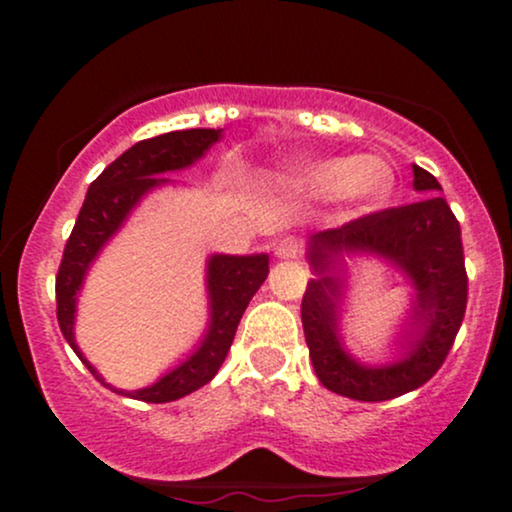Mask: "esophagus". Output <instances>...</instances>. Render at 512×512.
<instances>
[{
	"label": "esophagus",
	"mask_w": 512,
	"mask_h": 512,
	"mask_svg": "<svg viewBox=\"0 0 512 512\" xmlns=\"http://www.w3.org/2000/svg\"><path fill=\"white\" fill-rule=\"evenodd\" d=\"M301 250L303 245L298 238H281L276 240L274 245V255L279 257V260H296V257L301 255Z\"/></svg>",
	"instance_id": "34e87169"
}]
</instances>
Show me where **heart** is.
Listing matches in <instances>:
<instances>
[{"mask_svg": "<svg viewBox=\"0 0 512 512\" xmlns=\"http://www.w3.org/2000/svg\"><path fill=\"white\" fill-rule=\"evenodd\" d=\"M293 190L313 197H342L358 209L383 204L395 190V168L380 156H332L286 175Z\"/></svg>", "mask_w": 512, "mask_h": 512, "instance_id": "b5f03b06", "label": "heart"}]
</instances>
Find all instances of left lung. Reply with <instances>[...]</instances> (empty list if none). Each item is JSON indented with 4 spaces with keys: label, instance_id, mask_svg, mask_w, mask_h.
<instances>
[{
    "label": "left lung",
    "instance_id": "1",
    "mask_svg": "<svg viewBox=\"0 0 512 512\" xmlns=\"http://www.w3.org/2000/svg\"><path fill=\"white\" fill-rule=\"evenodd\" d=\"M414 190L428 195L407 207L375 211L308 238L315 279L305 289L301 320L315 375L327 390L358 402H383L416 390L443 366L467 308L460 223L443 187L414 166ZM373 254L410 279L412 303L400 331L397 362L368 367L343 349L338 334L345 295L344 256Z\"/></svg>",
    "mask_w": 512,
    "mask_h": 512
}]
</instances>
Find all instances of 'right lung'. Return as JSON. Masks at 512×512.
I'll return each instance as SVG.
<instances>
[{
  "mask_svg": "<svg viewBox=\"0 0 512 512\" xmlns=\"http://www.w3.org/2000/svg\"><path fill=\"white\" fill-rule=\"evenodd\" d=\"M223 129H180V132L158 134L154 139L137 142L120 158H115L108 168L98 175L88 187L84 207L74 223L72 236L67 240L64 257L57 272V322L74 354L81 363L101 380L105 387L122 397L139 399V402L163 404L190 395L207 385L221 363L226 361L238 322L248 308L250 298L264 284L269 274V255H211L207 260V293H209V325L204 337L199 339L190 356L178 366L163 373L154 385L139 390H117L105 383L103 375L88 363L81 354L74 337L76 301L91 264L101 255V250L125 226L139 202L158 190V187L175 185L166 173L190 168L221 139Z\"/></svg>",
  "mask_w": 512,
  "mask_h": 512,
  "instance_id": "1",
  "label": "right lung"
}]
</instances>
